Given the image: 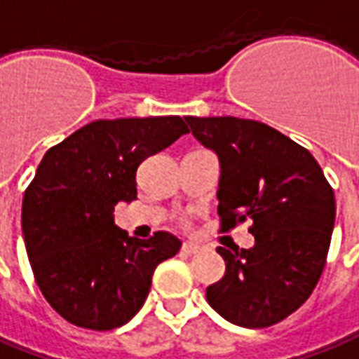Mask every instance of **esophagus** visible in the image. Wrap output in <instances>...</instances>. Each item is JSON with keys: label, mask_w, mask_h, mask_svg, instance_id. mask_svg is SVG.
Masks as SVG:
<instances>
[{"label": "esophagus", "mask_w": 359, "mask_h": 359, "mask_svg": "<svg viewBox=\"0 0 359 359\" xmlns=\"http://www.w3.org/2000/svg\"><path fill=\"white\" fill-rule=\"evenodd\" d=\"M202 250V248H200L198 243H182V253H187V255H196V253H198V251Z\"/></svg>", "instance_id": "34e87169"}]
</instances>
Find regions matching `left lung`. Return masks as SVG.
Here are the masks:
<instances>
[{
  "label": "left lung",
  "mask_w": 359,
  "mask_h": 359,
  "mask_svg": "<svg viewBox=\"0 0 359 359\" xmlns=\"http://www.w3.org/2000/svg\"><path fill=\"white\" fill-rule=\"evenodd\" d=\"M184 119L220 159L222 231L250 220L255 238L251 250L218 248L226 275L206 289V299L243 328L281 323L323 275L336 218L332 187L306 149L262 121Z\"/></svg>",
  "instance_id": "8db88e82"
}]
</instances>
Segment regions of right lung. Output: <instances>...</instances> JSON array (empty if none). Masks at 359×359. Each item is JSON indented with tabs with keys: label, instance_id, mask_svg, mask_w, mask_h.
<instances>
[{
	"label": "right lung",
	"instance_id": "1",
	"mask_svg": "<svg viewBox=\"0 0 359 359\" xmlns=\"http://www.w3.org/2000/svg\"><path fill=\"white\" fill-rule=\"evenodd\" d=\"M184 133L179 116L96 119L45 153L21 226L36 285L70 324L104 332L129 323L155 267L179 253L180 240L167 231L129 238L114 208L137 198L139 165Z\"/></svg>",
	"mask_w": 359,
	"mask_h": 359
}]
</instances>
